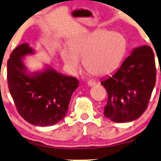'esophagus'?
<instances>
[{"instance_id":"esophagus-1","label":"esophagus","mask_w":161,"mask_h":161,"mask_svg":"<svg viewBox=\"0 0 161 161\" xmlns=\"http://www.w3.org/2000/svg\"><path fill=\"white\" fill-rule=\"evenodd\" d=\"M87 84H88L89 86H93L96 84V81H94V80H89L87 82Z\"/></svg>"}]
</instances>
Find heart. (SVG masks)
Instances as JSON below:
<instances>
[{
	"mask_svg": "<svg viewBox=\"0 0 161 161\" xmlns=\"http://www.w3.org/2000/svg\"><path fill=\"white\" fill-rule=\"evenodd\" d=\"M126 50V39L122 33L101 28L75 37L69 48L62 47L59 53L70 73L76 72L80 68V59H84L86 71L102 77L116 69Z\"/></svg>",
	"mask_w": 161,
	"mask_h": 161,
	"instance_id": "heart-1",
	"label": "heart"
}]
</instances>
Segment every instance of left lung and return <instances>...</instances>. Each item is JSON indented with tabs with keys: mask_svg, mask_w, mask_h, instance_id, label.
<instances>
[{
	"mask_svg": "<svg viewBox=\"0 0 161 161\" xmlns=\"http://www.w3.org/2000/svg\"><path fill=\"white\" fill-rule=\"evenodd\" d=\"M155 81L152 48L147 45L134 48L113 75L101 80L108 92L104 115L116 123L136 120L146 110Z\"/></svg>",
	"mask_w": 161,
	"mask_h": 161,
	"instance_id": "1",
	"label": "left lung"
}]
</instances>
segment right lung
I'll use <instances>...</instances> for the list:
<instances>
[{
  "mask_svg": "<svg viewBox=\"0 0 161 161\" xmlns=\"http://www.w3.org/2000/svg\"><path fill=\"white\" fill-rule=\"evenodd\" d=\"M35 53L27 43L13 51L7 62L9 92L19 113L26 121L35 126H52L66 116L79 81L48 65L40 71H30L25 64V57Z\"/></svg>",
  "mask_w": 161,
  "mask_h": 161,
  "instance_id": "add662e5",
  "label": "right lung"
}]
</instances>
